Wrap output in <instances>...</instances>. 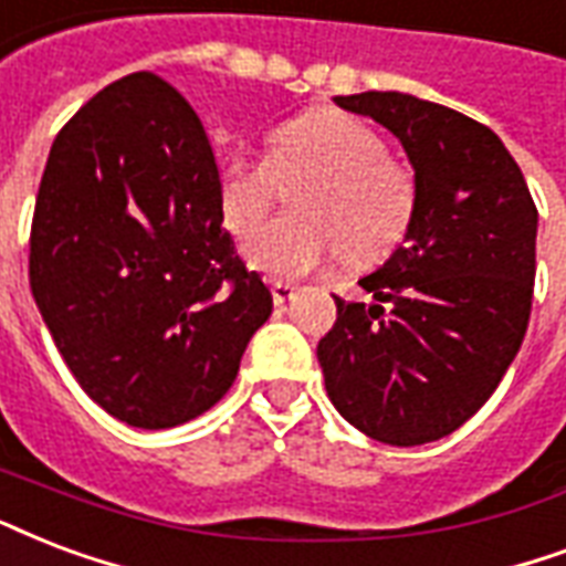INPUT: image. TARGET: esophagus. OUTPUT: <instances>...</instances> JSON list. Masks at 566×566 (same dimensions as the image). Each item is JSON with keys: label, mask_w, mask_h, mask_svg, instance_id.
Here are the masks:
<instances>
[{"label": "esophagus", "mask_w": 566, "mask_h": 566, "mask_svg": "<svg viewBox=\"0 0 566 566\" xmlns=\"http://www.w3.org/2000/svg\"><path fill=\"white\" fill-rule=\"evenodd\" d=\"M270 287H273V302H275V305H284V302H287L293 296V291H296V287H293L291 282H270Z\"/></svg>", "instance_id": "obj_1"}]
</instances>
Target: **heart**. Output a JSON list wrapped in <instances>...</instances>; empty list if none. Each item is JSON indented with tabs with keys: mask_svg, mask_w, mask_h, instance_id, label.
Returning <instances> with one entry per match:
<instances>
[{
	"mask_svg": "<svg viewBox=\"0 0 566 566\" xmlns=\"http://www.w3.org/2000/svg\"><path fill=\"white\" fill-rule=\"evenodd\" d=\"M308 175L293 192L296 216L254 237L245 254L258 270L296 279L344 254L370 264L391 252L416 216L412 168L388 157L377 133L338 109H312L273 136L270 159H231L219 175V207L231 234L264 222L279 180Z\"/></svg>",
	"mask_w": 566,
	"mask_h": 566,
	"instance_id": "obj_1",
	"label": "heart"
}]
</instances>
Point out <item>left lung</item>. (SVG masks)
<instances>
[{
  "label": "left lung",
  "mask_w": 566,
  "mask_h": 566,
  "mask_svg": "<svg viewBox=\"0 0 566 566\" xmlns=\"http://www.w3.org/2000/svg\"><path fill=\"white\" fill-rule=\"evenodd\" d=\"M391 129L416 168L407 243L361 279L374 305L335 296L317 344L326 395L386 446H424L484 407L532 317L537 207L493 129L412 94L335 97Z\"/></svg>",
  "instance_id": "1"
}]
</instances>
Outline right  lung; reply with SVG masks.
<instances>
[{"mask_svg": "<svg viewBox=\"0 0 566 566\" xmlns=\"http://www.w3.org/2000/svg\"><path fill=\"white\" fill-rule=\"evenodd\" d=\"M29 287L82 391L129 427L184 424L234 382L273 293L222 228L196 109L157 73L106 85L55 136Z\"/></svg>", "mask_w": 566, "mask_h": 566, "instance_id": "right-lung-1", "label": "right lung"}]
</instances>
